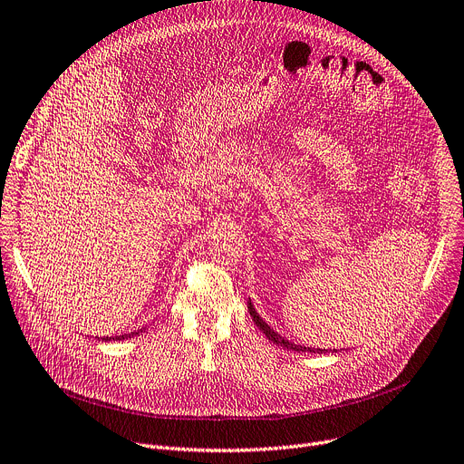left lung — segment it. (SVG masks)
<instances>
[{
	"label": "left lung",
	"instance_id": "left-lung-1",
	"mask_svg": "<svg viewBox=\"0 0 464 464\" xmlns=\"http://www.w3.org/2000/svg\"><path fill=\"white\" fill-rule=\"evenodd\" d=\"M247 311H249V314H251V318H254V322L257 324V327L266 334V339L268 341H272L274 344H277V346H283V348H286V350H292V352H307V353H327V352H334L336 353V350H322V348H307V346H302V344H294V343H290V341H286L285 336H281V334H277L274 329H270V325L257 314V311L254 309V305H251V302H247Z\"/></svg>",
	"mask_w": 464,
	"mask_h": 464
}]
</instances>
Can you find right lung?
Returning a JSON list of instances; mask_svg holds the SVG:
<instances>
[{"label": "right lung", "instance_id": "obj_1", "mask_svg": "<svg viewBox=\"0 0 464 464\" xmlns=\"http://www.w3.org/2000/svg\"><path fill=\"white\" fill-rule=\"evenodd\" d=\"M142 331V329H140ZM140 331H135V333H130V334H118V336H105L103 341H123V339H131V336L139 334Z\"/></svg>", "mask_w": 464, "mask_h": 464}]
</instances>
